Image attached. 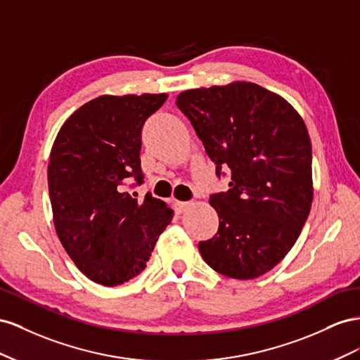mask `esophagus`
I'll use <instances>...</instances> for the list:
<instances>
[{
	"label": "esophagus",
	"mask_w": 360,
	"mask_h": 360,
	"mask_svg": "<svg viewBox=\"0 0 360 360\" xmlns=\"http://www.w3.org/2000/svg\"><path fill=\"white\" fill-rule=\"evenodd\" d=\"M187 207H188V202H181V200H176V202H174V212L181 214V212L186 211V208H187Z\"/></svg>",
	"instance_id": "1"
}]
</instances>
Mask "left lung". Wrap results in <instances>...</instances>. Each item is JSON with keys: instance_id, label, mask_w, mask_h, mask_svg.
I'll use <instances>...</instances> for the list:
<instances>
[{"instance_id": "left-lung-1", "label": "left lung", "mask_w": 360, "mask_h": 360, "mask_svg": "<svg viewBox=\"0 0 360 360\" xmlns=\"http://www.w3.org/2000/svg\"><path fill=\"white\" fill-rule=\"evenodd\" d=\"M226 193L211 194L219 231L199 243L212 270L248 281L270 271L299 238L312 205V145L303 119L255 83L186 90L176 98Z\"/></svg>"}]
</instances>
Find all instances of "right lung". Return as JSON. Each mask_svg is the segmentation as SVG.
<instances>
[{"mask_svg": "<svg viewBox=\"0 0 360 360\" xmlns=\"http://www.w3.org/2000/svg\"><path fill=\"white\" fill-rule=\"evenodd\" d=\"M167 95H104L79 107L51 149L48 187L54 226L65 250L89 279L104 286L145 270L173 210L123 186L143 184L141 129Z\"/></svg>", "mask_w": 360, "mask_h": 360, "instance_id": "1", "label": "right lung"}]
</instances>
